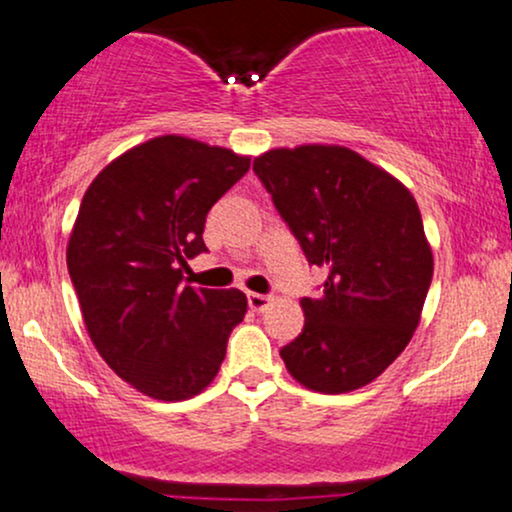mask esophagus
Listing matches in <instances>:
<instances>
[{"label":"esophagus","instance_id":"34e87169","mask_svg":"<svg viewBox=\"0 0 512 512\" xmlns=\"http://www.w3.org/2000/svg\"><path fill=\"white\" fill-rule=\"evenodd\" d=\"M248 303L255 313H262V310H267V305L272 303V298L264 296V293H248Z\"/></svg>","mask_w":512,"mask_h":512}]
</instances>
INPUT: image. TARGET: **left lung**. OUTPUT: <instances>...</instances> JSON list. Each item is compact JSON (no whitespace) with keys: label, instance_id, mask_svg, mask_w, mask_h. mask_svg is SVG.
<instances>
[{"label":"left lung","instance_id":"1","mask_svg":"<svg viewBox=\"0 0 512 512\" xmlns=\"http://www.w3.org/2000/svg\"><path fill=\"white\" fill-rule=\"evenodd\" d=\"M252 170L308 257L327 272L303 298V332L281 349L308 390L342 395L373 383L414 337L433 252L411 192L356 151L272 149Z\"/></svg>","mask_w":512,"mask_h":512}]
</instances>
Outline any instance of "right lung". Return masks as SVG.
Listing matches in <instances>:
<instances>
[{
	"label": "right lung",
	"instance_id": "add662e5",
	"mask_svg": "<svg viewBox=\"0 0 512 512\" xmlns=\"http://www.w3.org/2000/svg\"><path fill=\"white\" fill-rule=\"evenodd\" d=\"M248 168V156L166 134L117 156L81 199L67 267L86 332L144 395H199L248 313L243 291L182 284L187 260L207 252L209 209Z\"/></svg>",
	"mask_w": 512,
	"mask_h": 512
}]
</instances>
